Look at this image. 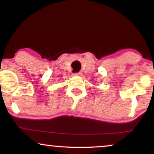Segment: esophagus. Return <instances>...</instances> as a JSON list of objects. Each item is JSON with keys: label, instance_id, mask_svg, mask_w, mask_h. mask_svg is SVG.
<instances>
[{"label": "esophagus", "instance_id": "1", "mask_svg": "<svg viewBox=\"0 0 154 154\" xmlns=\"http://www.w3.org/2000/svg\"><path fill=\"white\" fill-rule=\"evenodd\" d=\"M74 75H78V76H81L82 75V73L81 72H78V73H75L74 74H73Z\"/></svg>", "mask_w": 154, "mask_h": 154}]
</instances>
